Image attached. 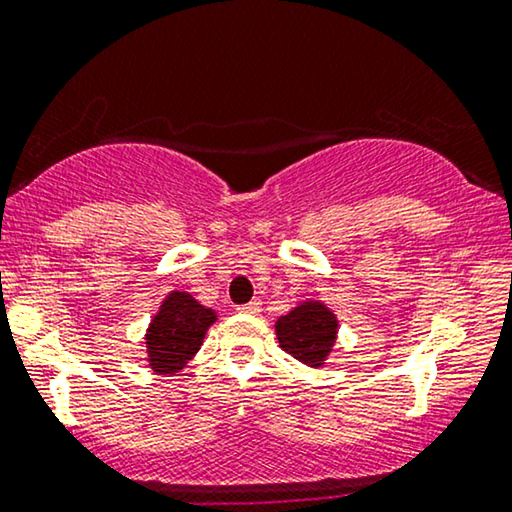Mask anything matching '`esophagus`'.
<instances>
[{
	"label": "esophagus",
	"mask_w": 512,
	"mask_h": 512,
	"mask_svg": "<svg viewBox=\"0 0 512 512\" xmlns=\"http://www.w3.org/2000/svg\"><path fill=\"white\" fill-rule=\"evenodd\" d=\"M237 312H242V314H258V312H261V303H258V300H251V303L237 307Z\"/></svg>",
	"instance_id": "1"
}]
</instances>
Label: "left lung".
<instances>
[{
  "label": "left lung",
  "instance_id": "left-lung-1",
  "mask_svg": "<svg viewBox=\"0 0 512 512\" xmlns=\"http://www.w3.org/2000/svg\"><path fill=\"white\" fill-rule=\"evenodd\" d=\"M279 347L305 366L319 368L331 352L338 319L321 303H303L277 319Z\"/></svg>",
  "mask_w": 512,
  "mask_h": 512
}]
</instances>
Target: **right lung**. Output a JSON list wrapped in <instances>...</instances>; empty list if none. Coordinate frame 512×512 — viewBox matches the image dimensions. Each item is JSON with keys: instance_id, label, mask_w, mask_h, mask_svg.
I'll return each mask as SVG.
<instances>
[{"instance_id": "obj_1", "label": "right lung", "mask_w": 512, "mask_h": 512, "mask_svg": "<svg viewBox=\"0 0 512 512\" xmlns=\"http://www.w3.org/2000/svg\"><path fill=\"white\" fill-rule=\"evenodd\" d=\"M214 319L216 314L188 293H170L146 333L151 368L158 373H177L184 368L200 349Z\"/></svg>"}]
</instances>
